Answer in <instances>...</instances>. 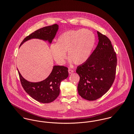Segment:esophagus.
<instances>
[{
	"mask_svg": "<svg viewBox=\"0 0 134 134\" xmlns=\"http://www.w3.org/2000/svg\"><path fill=\"white\" fill-rule=\"evenodd\" d=\"M74 72V71L73 70H71V69H68V72H69V74H72V73H73Z\"/></svg>",
	"mask_w": 134,
	"mask_h": 134,
	"instance_id": "esophagus-1",
	"label": "esophagus"
}]
</instances>
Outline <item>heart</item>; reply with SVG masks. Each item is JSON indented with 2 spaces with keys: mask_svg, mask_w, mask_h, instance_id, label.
I'll list each match as a JSON object with an SVG mask.
<instances>
[{
  "mask_svg": "<svg viewBox=\"0 0 134 134\" xmlns=\"http://www.w3.org/2000/svg\"><path fill=\"white\" fill-rule=\"evenodd\" d=\"M95 43V36L88 29L69 30L62 33L56 43L50 46V52L55 62L65 64L66 52L68 57L76 65L85 63L89 57Z\"/></svg>",
  "mask_w": 134,
  "mask_h": 134,
  "instance_id": "obj_1",
  "label": "heart"
}]
</instances>
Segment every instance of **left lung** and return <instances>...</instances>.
<instances>
[{"instance_id":"left-lung-1","label":"left lung","mask_w":134,"mask_h":134,"mask_svg":"<svg viewBox=\"0 0 134 134\" xmlns=\"http://www.w3.org/2000/svg\"><path fill=\"white\" fill-rule=\"evenodd\" d=\"M98 43L87 60L79 66L78 91L88 100L103 96L112 86L116 74L117 58L110 39L97 31Z\"/></svg>"}]
</instances>
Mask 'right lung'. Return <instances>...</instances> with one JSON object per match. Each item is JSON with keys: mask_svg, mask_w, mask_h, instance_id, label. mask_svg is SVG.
<instances>
[{"mask_svg": "<svg viewBox=\"0 0 134 134\" xmlns=\"http://www.w3.org/2000/svg\"><path fill=\"white\" fill-rule=\"evenodd\" d=\"M58 29V25L54 24L42 27L33 32L24 39L20 47L25 41L37 38L51 43ZM20 81L24 90L32 98L38 102L47 104L53 102L60 92V82L68 76V68L63 66H54L49 77L42 81L31 82L25 80L19 71Z\"/></svg>", "mask_w": 134, "mask_h": 134, "instance_id": "add662e5", "label": "right lung"}]
</instances>
